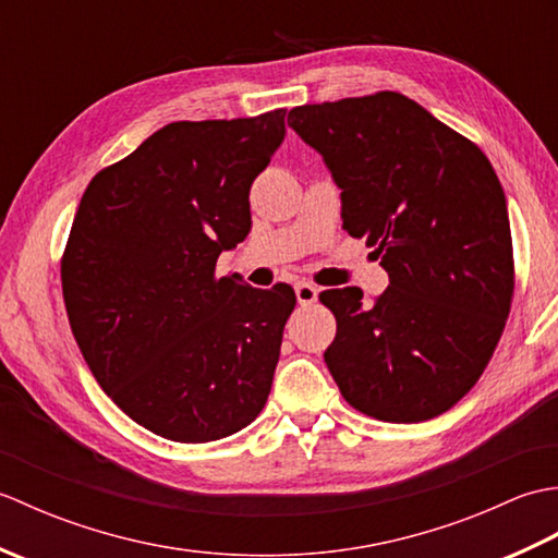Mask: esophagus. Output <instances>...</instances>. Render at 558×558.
I'll use <instances>...</instances> for the list:
<instances>
[{"instance_id": "34e87169", "label": "esophagus", "mask_w": 558, "mask_h": 558, "mask_svg": "<svg viewBox=\"0 0 558 558\" xmlns=\"http://www.w3.org/2000/svg\"><path fill=\"white\" fill-rule=\"evenodd\" d=\"M294 294H298V302L306 306V304H314L318 300V288L312 286V282L302 280V282H298V286H294Z\"/></svg>"}]
</instances>
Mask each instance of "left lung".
<instances>
[{"label": "left lung", "mask_w": 558, "mask_h": 558, "mask_svg": "<svg viewBox=\"0 0 558 558\" xmlns=\"http://www.w3.org/2000/svg\"><path fill=\"white\" fill-rule=\"evenodd\" d=\"M324 156L342 228L376 246L390 286L318 294L338 322L324 352L354 410L384 422L438 417L477 384L513 300L506 196L487 156L393 90L290 110Z\"/></svg>", "instance_id": "left-lung-1"}]
</instances>
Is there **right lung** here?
I'll return each mask as SVG.
<instances>
[{"mask_svg": "<svg viewBox=\"0 0 558 558\" xmlns=\"http://www.w3.org/2000/svg\"><path fill=\"white\" fill-rule=\"evenodd\" d=\"M286 112L172 122L93 177L62 256L71 330L100 388L136 424L206 444L264 410L298 298L216 278L252 230L248 189Z\"/></svg>", "mask_w": 558, "mask_h": 558, "instance_id": "1", "label": "right lung"}]
</instances>
